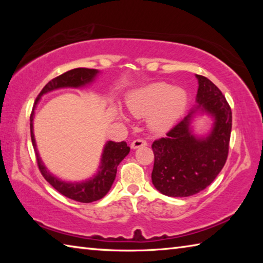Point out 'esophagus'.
<instances>
[{"label":"esophagus","instance_id":"obj_1","mask_svg":"<svg viewBox=\"0 0 263 263\" xmlns=\"http://www.w3.org/2000/svg\"><path fill=\"white\" fill-rule=\"evenodd\" d=\"M146 145H147V142H146L145 140L136 139V140H133L131 142V148L132 149H137V148H139V147H144V146H146Z\"/></svg>","mask_w":263,"mask_h":263}]
</instances>
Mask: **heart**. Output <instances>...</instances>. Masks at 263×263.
Masks as SVG:
<instances>
[{"label":"heart","mask_w":263,"mask_h":263,"mask_svg":"<svg viewBox=\"0 0 263 263\" xmlns=\"http://www.w3.org/2000/svg\"><path fill=\"white\" fill-rule=\"evenodd\" d=\"M188 94L184 89L167 82H154L136 89L126 97L130 114L138 118L148 117V126L157 133H164L175 125L184 114ZM125 119L122 112H118Z\"/></svg>","instance_id":"b5f03b06"}]
</instances>
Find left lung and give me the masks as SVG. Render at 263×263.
<instances>
[{"label":"left lung","mask_w":263,"mask_h":263,"mask_svg":"<svg viewBox=\"0 0 263 263\" xmlns=\"http://www.w3.org/2000/svg\"><path fill=\"white\" fill-rule=\"evenodd\" d=\"M196 104L184 119L152 145V183L169 197H188L210 185L228 159L232 111L224 95L210 80L196 75ZM208 115L213 124L209 133L197 135L196 118Z\"/></svg>","instance_id":"1"}]
</instances>
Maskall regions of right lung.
<instances>
[{"label":"right lung","instance_id":"obj_1","mask_svg":"<svg viewBox=\"0 0 263 263\" xmlns=\"http://www.w3.org/2000/svg\"><path fill=\"white\" fill-rule=\"evenodd\" d=\"M101 72L99 69H89V68H74L68 72L59 75V77L51 80L45 87L43 88L41 94L38 95L37 100L34 102L32 114L30 117V131H31V140L35 152V158H37L38 167L41 171L42 175L45 177V180L50 183L57 191H59L61 195L66 196L70 199H74L77 202L81 203H91L99 199L103 198L104 196L109 193V190L112 185L114 181L117 174L118 164L123 161V159L126 157L130 152L125 141L122 142H114L106 141L103 151H102L101 160L99 168L94 175L89 179L82 181H65L61 180L60 177L55 176L54 174L48 171L45 163L39 155L37 142L34 139L33 132V119H34V111L39 101L42 100L47 92L58 90V89L64 88H74L80 89L90 86L95 81L96 78L99 77Z\"/></svg>","mask_w":263,"mask_h":263}]
</instances>
